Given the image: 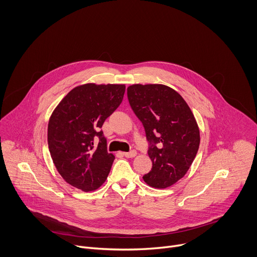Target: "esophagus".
Returning <instances> with one entry per match:
<instances>
[{"mask_svg": "<svg viewBox=\"0 0 257 257\" xmlns=\"http://www.w3.org/2000/svg\"><path fill=\"white\" fill-rule=\"evenodd\" d=\"M123 155H124L126 158H134V157L137 155V153H136V151H131V152H129V153H123Z\"/></svg>", "mask_w": 257, "mask_h": 257, "instance_id": "obj_1", "label": "esophagus"}]
</instances>
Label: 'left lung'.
Instances as JSON below:
<instances>
[{
	"mask_svg": "<svg viewBox=\"0 0 257 257\" xmlns=\"http://www.w3.org/2000/svg\"><path fill=\"white\" fill-rule=\"evenodd\" d=\"M131 108L141 121L149 141L152 171L143 180L164 189L184 176L198 152L200 136L187 102L163 84H134L127 88Z\"/></svg>",
	"mask_w": 257,
	"mask_h": 257,
	"instance_id": "1",
	"label": "left lung"
}]
</instances>
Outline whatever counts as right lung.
Returning a JSON list of instances; mask_svg holds the SVG:
<instances>
[{"label": "right lung", "mask_w": 257, "mask_h": 257, "mask_svg": "<svg viewBox=\"0 0 257 257\" xmlns=\"http://www.w3.org/2000/svg\"><path fill=\"white\" fill-rule=\"evenodd\" d=\"M124 93L123 84L80 85L53 112L48 127L50 154L60 175L73 187L95 190L111 171L115 157L107 153L100 128L121 104Z\"/></svg>", "instance_id": "add662e5"}]
</instances>
